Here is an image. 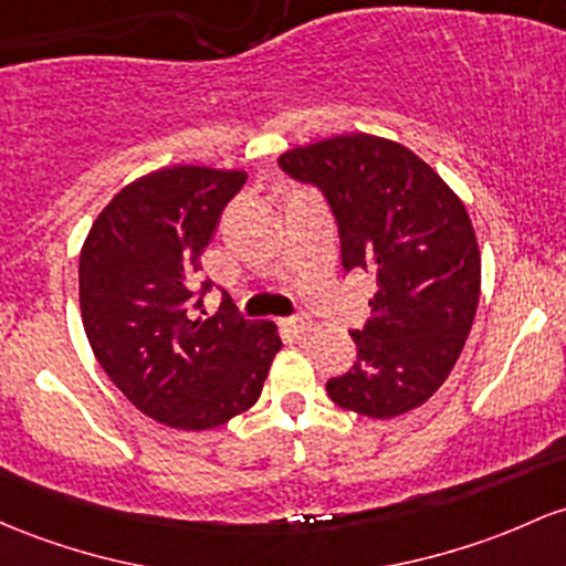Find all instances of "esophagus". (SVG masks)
<instances>
[{
	"instance_id": "34e87169",
	"label": "esophagus",
	"mask_w": 566,
	"mask_h": 566,
	"mask_svg": "<svg viewBox=\"0 0 566 566\" xmlns=\"http://www.w3.org/2000/svg\"><path fill=\"white\" fill-rule=\"evenodd\" d=\"M284 327H287L290 333H295V335H301V333H306L308 327H312V319H308L306 314H295V316H287V319L282 322Z\"/></svg>"
}]
</instances>
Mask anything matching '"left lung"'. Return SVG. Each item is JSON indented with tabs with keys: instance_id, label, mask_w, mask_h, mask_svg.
<instances>
[{
	"instance_id": "left-lung-1",
	"label": "left lung",
	"mask_w": 566,
	"mask_h": 566,
	"mask_svg": "<svg viewBox=\"0 0 566 566\" xmlns=\"http://www.w3.org/2000/svg\"><path fill=\"white\" fill-rule=\"evenodd\" d=\"M279 166L322 192L344 276H374V319L349 331L357 363L327 381L335 406L392 419L430 400L462 354L481 295V252L454 190L408 147L346 134Z\"/></svg>"
}]
</instances>
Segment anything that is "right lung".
<instances>
[{
	"instance_id": "1",
	"label": "right lung",
	"mask_w": 566,
	"mask_h": 566,
	"mask_svg": "<svg viewBox=\"0 0 566 566\" xmlns=\"http://www.w3.org/2000/svg\"><path fill=\"white\" fill-rule=\"evenodd\" d=\"M244 171L174 166L136 179L93 222L80 252V312L104 374L160 424L214 430L258 402L282 349L273 322L192 316L201 252ZM203 314V312H201Z\"/></svg>"
}]
</instances>
